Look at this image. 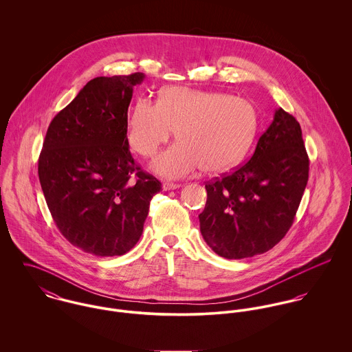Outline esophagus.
Listing matches in <instances>:
<instances>
[{
    "label": "esophagus",
    "mask_w": 352,
    "mask_h": 352,
    "mask_svg": "<svg viewBox=\"0 0 352 352\" xmlns=\"http://www.w3.org/2000/svg\"><path fill=\"white\" fill-rule=\"evenodd\" d=\"M177 188H180V184H175V183H169V182L162 184L164 191H170V190H177Z\"/></svg>",
    "instance_id": "1"
}]
</instances>
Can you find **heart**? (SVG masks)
I'll return each instance as SVG.
<instances>
[{"instance_id":"b5f03b06","label":"heart","mask_w":352,"mask_h":352,"mask_svg":"<svg viewBox=\"0 0 352 352\" xmlns=\"http://www.w3.org/2000/svg\"><path fill=\"white\" fill-rule=\"evenodd\" d=\"M173 130L179 141L151 162V172L168 179L186 177L201 166L219 173L234 168L250 151L257 112L243 98L187 87H168L157 102L140 99L131 108L127 141L137 154L153 157Z\"/></svg>"}]
</instances>
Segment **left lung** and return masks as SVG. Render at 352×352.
<instances>
[{"label": "left lung", "instance_id": "1", "mask_svg": "<svg viewBox=\"0 0 352 352\" xmlns=\"http://www.w3.org/2000/svg\"><path fill=\"white\" fill-rule=\"evenodd\" d=\"M307 177L301 126L278 108L251 160L206 184L207 201L199 214L206 244L225 258L270 251L293 225Z\"/></svg>", "mask_w": 352, "mask_h": 352}]
</instances>
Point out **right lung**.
I'll list each match as a JSON object with an SVG mask.
<instances>
[{"mask_svg":"<svg viewBox=\"0 0 352 352\" xmlns=\"http://www.w3.org/2000/svg\"><path fill=\"white\" fill-rule=\"evenodd\" d=\"M144 80V73L91 80L51 120L39 157L54 222L69 243L95 256L130 251L161 190L134 162L127 141L133 88Z\"/></svg>","mask_w":352,"mask_h":352,"instance_id":"add662e5","label":"right lung"}]
</instances>
